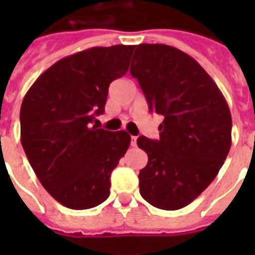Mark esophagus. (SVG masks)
Instances as JSON below:
<instances>
[{
	"mask_svg": "<svg viewBox=\"0 0 255 255\" xmlns=\"http://www.w3.org/2000/svg\"><path fill=\"white\" fill-rule=\"evenodd\" d=\"M136 140H137V137H136V136H132V137H131V145H132V147H136Z\"/></svg>",
	"mask_w": 255,
	"mask_h": 255,
	"instance_id": "esophagus-1",
	"label": "esophagus"
}]
</instances>
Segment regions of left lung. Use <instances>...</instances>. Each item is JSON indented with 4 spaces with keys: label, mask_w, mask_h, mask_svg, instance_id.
<instances>
[{
    "label": "left lung",
    "mask_w": 255,
    "mask_h": 255,
    "mask_svg": "<svg viewBox=\"0 0 255 255\" xmlns=\"http://www.w3.org/2000/svg\"><path fill=\"white\" fill-rule=\"evenodd\" d=\"M129 73L149 111L164 118L159 140L137 139L148 155L139 173L140 194L159 209H181L209 186L229 153V106L197 61L172 46L139 45Z\"/></svg>",
    "instance_id": "obj_1"
}]
</instances>
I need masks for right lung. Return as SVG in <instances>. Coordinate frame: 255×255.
<instances>
[{"instance_id": "obj_1", "label": "right lung", "mask_w": 255, "mask_h": 255, "mask_svg": "<svg viewBox=\"0 0 255 255\" xmlns=\"http://www.w3.org/2000/svg\"><path fill=\"white\" fill-rule=\"evenodd\" d=\"M133 49L91 47L62 58L22 100L23 151L43 188L66 208L90 209L110 196V176L131 136L91 123L104 112L110 83L128 71Z\"/></svg>"}]
</instances>
